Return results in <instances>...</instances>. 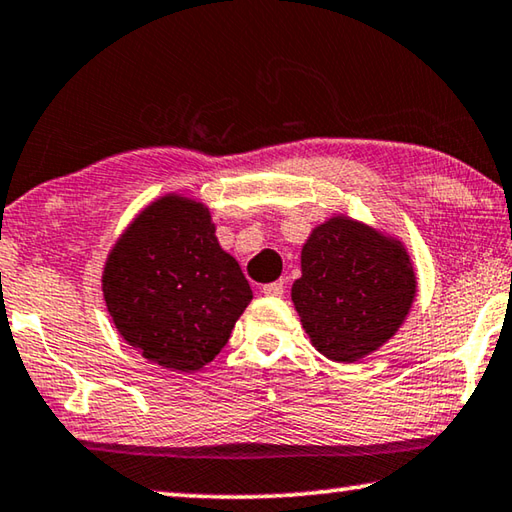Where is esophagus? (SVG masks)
<instances>
[{
  "label": "esophagus",
  "mask_w": 512,
  "mask_h": 512,
  "mask_svg": "<svg viewBox=\"0 0 512 512\" xmlns=\"http://www.w3.org/2000/svg\"><path fill=\"white\" fill-rule=\"evenodd\" d=\"M262 294L264 296H285V282L278 280V282H271V285H264Z\"/></svg>",
  "instance_id": "obj_1"
}]
</instances>
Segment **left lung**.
<instances>
[{"mask_svg":"<svg viewBox=\"0 0 512 512\" xmlns=\"http://www.w3.org/2000/svg\"><path fill=\"white\" fill-rule=\"evenodd\" d=\"M417 298V271L405 243L337 212L312 227L300 250L291 300L312 346L351 364L385 346Z\"/></svg>","mask_w":512,"mask_h":512,"instance_id":"obj_1","label":"left lung"}]
</instances>
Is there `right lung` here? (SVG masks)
Here are the masks:
<instances>
[{"label":"right lung","mask_w":512,"mask_h":512,"mask_svg":"<svg viewBox=\"0 0 512 512\" xmlns=\"http://www.w3.org/2000/svg\"><path fill=\"white\" fill-rule=\"evenodd\" d=\"M113 326L145 360L191 373L212 362L253 300L205 202L170 191L113 241L102 269Z\"/></svg>","instance_id":"1"}]
</instances>
